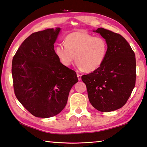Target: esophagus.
<instances>
[{
    "label": "esophagus",
    "mask_w": 147,
    "mask_h": 147,
    "mask_svg": "<svg viewBox=\"0 0 147 147\" xmlns=\"http://www.w3.org/2000/svg\"><path fill=\"white\" fill-rule=\"evenodd\" d=\"M77 77H78V79L79 81H81V76L79 74H77Z\"/></svg>",
    "instance_id": "1"
}]
</instances>
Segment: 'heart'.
Wrapping results in <instances>:
<instances>
[{
    "label": "heart",
    "instance_id": "heart-1",
    "mask_svg": "<svg viewBox=\"0 0 147 147\" xmlns=\"http://www.w3.org/2000/svg\"><path fill=\"white\" fill-rule=\"evenodd\" d=\"M65 44H59L55 49L60 62L65 66L71 65L76 57L80 70L91 72L100 67L106 57L108 45L103 38L82 31H76L66 37Z\"/></svg>",
    "mask_w": 147,
    "mask_h": 147
}]
</instances>
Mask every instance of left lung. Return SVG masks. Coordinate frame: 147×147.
I'll return each mask as SVG.
<instances>
[{"label": "left lung", "mask_w": 147, "mask_h": 147, "mask_svg": "<svg viewBox=\"0 0 147 147\" xmlns=\"http://www.w3.org/2000/svg\"><path fill=\"white\" fill-rule=\"evenodd\" d=\"M93 31L106 40L107 55L100 67L81 79L91 104L99 111H113L126 104L135 86V54L120 34L104 28Z\"/></svg>", "instance_id": "left-lung-1"}]
</instances>
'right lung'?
<instances>
[{
  "mask_svg": "<svg viewBox=\"0 0 147 147\" xmlns=\"http://www.w3.org/2000/svg\"><path fill=\"white\" fill-rule=\"evenodd\" d=\"M60 30L56 27L32 33L13 58L15 94L36 117L59 114L66 106L71 88L78 82L76 71L60 62L54 49Z\"/></svg>",
  "mask_w": 147,
  "mask_h": 147,
  "instance_id": "1",
  "label": "right lung"
}]
</instances>
